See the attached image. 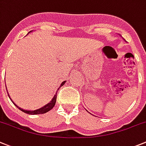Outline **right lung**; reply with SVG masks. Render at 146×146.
I'll list each match as a JSON object with an SVG mask.
<instances>
[{
  "instance_id": "add662e5",
  "label": "right lung",
  "mask_w": 146,
  "mask_h": 146,
  "mask_svg": "<svg viewBox=\"0 0 146 146\" xmlns=\"http://www.w3.org/2000/svg\"><path fill=\"white\" fill-rule=\"evenodd\" d=\"M30 32H31V31H30ZM64 83H65V81H64V82L61 83V86H60V87H61L62 85H64ZM58 90H59V88L57 90L56 93V95H55L54 97L53 98L52 101H50L49 104H46L45 106H44L42 107V108H41V109H37V110H35V111H27V110H24V109H21V108H19V106H17L15 104H14V105H15L19 109H20L21 111L25 112V113H28V114H41V113H46V112L49 111L50 109H53V106H54L55 104H56V98H57V93H58ZM10 99H11V98H10ZM13 103H14V102H13Z\"/></svg>"
}]
</instances>
